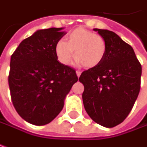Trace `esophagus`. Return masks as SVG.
<instances>
[{"instance_id": "obj_1", "label": "esophagus", "mask_w": 147, "mask_h": 147, "mask_svg": "<svg viewBox=\"0 0 147 147\" xmlns=\"http://www.w3.org/2000/svg\"><path fill=\"white\" fill-rule=\"evenodd\" d=\"M81 71L80 70H77L76 71V74H77V76H78V78H79L80 77V75H81Z\"/></svg>"}]
</instances>
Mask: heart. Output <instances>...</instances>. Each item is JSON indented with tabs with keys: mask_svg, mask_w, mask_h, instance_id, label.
<instances>
[{
	"mask_svg": "<svg viewBox=\"0 0 147 147\" xmlns=\"http://www.w3.org/2000/svg\"><path fill=\"white\" fill-rule=\"evenodd\" d=\"M78 64L94 68L101 63L106 52L104 37L84 28H77L67 37V42L59 40L55 46V53L63 65H69L74 57Z\"/></svg>",
	"mask_w": 147,
	"mask_h": 147,
	"instance_id": "heart-1",
	"label": "heart"
}]
</instances>
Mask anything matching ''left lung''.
Here are the masks:
<instances>
[{
	"label": "left lung",
	"instance_id": "8db88e82",
	"mask_svg": "<svg viewBox=\"0 0 147 147\" xmlns=\"http://www.w3.org/2000/svg\"><path fill=\"white\" fill-rule=\"evenodd\" d=\"M94 31L104 37L106 52L100 65L79 77L84 86L82 101L93 121L113 127L127 118L138 96L142 65L133 47L114 32Z\"/></svg>",
	"mask_w": 147,
	"mask_h": 147
}]
</instances>
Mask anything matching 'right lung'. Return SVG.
<instances>
[{"label":"right lung","instance_id":"obj_1","mask_svg":"<svg viewBox=\"0 0 147 147\" xmlns=\"http://www.w3.org/2000/svg\"><path fill=\"white\" fill-rule=\"evenodd\" d=\"M62 29L38 30L22 41L10 58L12 103L20 117L34 125L47 124L59 115L78 79L73 68L57 60L56 43L66 34Z\"/></svg>","mask_w":147,"mask_h":147}]
</instances>
